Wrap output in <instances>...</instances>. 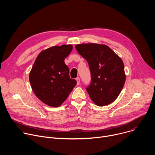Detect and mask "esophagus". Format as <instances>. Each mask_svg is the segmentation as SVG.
<instances>
[{
	"label": "esophagus",
	"instance_id": "1",
	"mask_svg": "<svg viewBox=\"0 0 155 155\" xmlns=\"http://www.w3.org/2000/svg\"><path fill=\"white\" fill-rule=\"evenodd\" d=\"M80 78L79 77H77V78H76V81H77V84L78 85L79 84V83H80Z\"/></svg>",
	"mask_w": 155,
	"mask_h": 155
}]
</instances>
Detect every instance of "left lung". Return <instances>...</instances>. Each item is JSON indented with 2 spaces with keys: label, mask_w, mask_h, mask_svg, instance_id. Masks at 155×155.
<instances>
[{
  "label": "left lung",
  "mask_w": 155,
  "mask_h": 155,
  "mask_svg": "<svg viewBox=\"0 0 155 155\" xmlns=\"http://www.w3.org/2000/svg\"><path fill=\"white\" fill-rule=\"evenodd\" d=\"M75 48L89 65L91 80L86 91L91 100L101 107L113 102L126 80L121 59L105 45L82 43L77 45Z\"/></svg>",
  "instance_id": "left-lung-1"
}]
</instances>
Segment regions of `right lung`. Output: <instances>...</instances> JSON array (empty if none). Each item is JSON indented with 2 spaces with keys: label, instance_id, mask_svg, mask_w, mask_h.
Instances as JSON below:
<instances>
[{
  "label": "right lung",
  "instance_id": "add662e5",
  "mask_svg": "<svg viewBox=\"0 0 155 155\" xmlns=\"http://www.w3.org/2000/svg\"><path fill=\"white\" fill-rule=\"evenodd\" d=\"M71 45L54 46L40 53L29 74L35 96L50 107H59L68 98L77 81L69 76L64 62L72 50Z\"/></svg>",
  "mask_w": 155,
  "mask_h": 155
}]
</instances>
